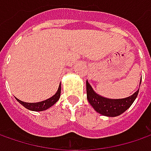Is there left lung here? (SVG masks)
Here are the masks:
<instances>
[{
  "mask_svg": "<svg viewBox=\"0 0 151 151\" xmlns=\"http://www.w3.org/2000/svg\"><path fill=\"white\" fill-rule=\"evenodd\" d=\"M140 83L141 81L139 82V86ZM139 90V88L132 96L126 98L109 99L96 94L86 81V96L89 103L97 113L107 117H117L124 113L136 99Z\"/></svg>",
  "mask_w": 151,
  "mask_h": 151,
  "instance_id": "obj_1",
  "label": "left lung"
}]
</instances>
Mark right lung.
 Returning a JSON list of instances; mask_svg holds the SVG:
<instances>
[{"mask_svg":"<svg viewBox=\"0 0 151 151\" xmlns=\"http://www.w3.org/2000/svg\"><path fill=\"white\" fill-rule=\"evenodd\" d=\"M61 92V86H60L58 91H56L55 95L51 96L50 98L44 100L43 101H39V102H35V103H28V102H24V101H20L19 99L17 98V101L21 103L24 107H26L27 109L31 110V111H35V112H40V111H44L50 107H52L55 103L57 102V101L60 99Z\"/></svg>","mask_w":151,"mask_h":151,"instance_id":"add662e5","label":"right lung"}]
</instances>
